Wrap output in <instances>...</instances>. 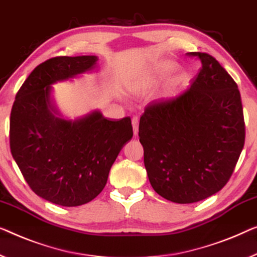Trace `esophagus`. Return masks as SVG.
I'll return each instance as SVG.
<instances>
[{
	"instance_id": "esophagus-1",
	"label": "esophagus",
	"mask_w": 257,
	"mask_h": 257,
	"mask_svg": "<svg viewBox=\"0 0 257 257\" xmlns=\"http://www.w3.org/2000/svg\"><path fill=\"white\" fill-rule=\"evenodd\" d=\"M139 122H140V118L137 116H134L133 120H132V123H133V129H134V135H137V133H139Z\"/></svg>"
}]
</instances>
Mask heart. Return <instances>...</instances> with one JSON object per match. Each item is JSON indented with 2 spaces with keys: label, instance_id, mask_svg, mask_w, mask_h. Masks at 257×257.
I'll list each match as a JSON object with an SVG mask.
<instances>
[{
  "label": "heart",
  "instance_id": "obj_1",
  "mask_svg": "<svg viewBox=\"0 0 257 257\" xmlns=\"http://www.w3.org/2000/svg\"><path fill=\"white\" fill-rule=\"evenodd\" d=\"M175 68H177V66H175L174 63L167 62V63L162 64V66L158 68V70H157V72H158L159 75H166V74H168V72H172L173 70H175ZM187 79H188V75H187L186 72H180V74L177 76V77H175L173 80H172L170 92H174L175 90L178 89V87L182 86L183 84L187 82Z\"/></svg>",
  "mask_w": 257,
  "mask_h": 257
}]
</instances>
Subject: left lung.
I'll return each instance as SVG.
<instances>
[{
    "label": "left lung",
    "mask_w": 257,
    "mask_h": 257,
    "mask_svg": "<svg viewBox=\"0 0 257 257\" xmlns=\"http://www.w3.org/2000/svg\"><path fill=\"white\" fill-rule=\"evenodd\" d=\"M202 67L190 89L152 101L141 116L139 136L152 188L187 204L226 185L244 144L238 85L213 56L193 52Z\"/></svg>",
    "instance_id": "obj_1"
}]
</instances>
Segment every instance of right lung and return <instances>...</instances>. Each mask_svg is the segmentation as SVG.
Returning <instances> with one entry per match:
<instances>
[{"label": "right lung", "mask_w": 257, "mask_h": 257, "mask_svg": "<svg viewBox=\"0 0 257 257\" xmlns=\"http://www.w3.org/2000/svg\"><path fill=\"white\" fill-rule=\"evenodd\" d=\"M98 57L56 56L34 68L10 114V150L38 196L62 206L97 197L118 152L133 137L130 117L110 120L99 110L71 121L51 100L52 84L93 69Z\"/></svg>", "instance_id": "right-lung-1"}]
</instances>
